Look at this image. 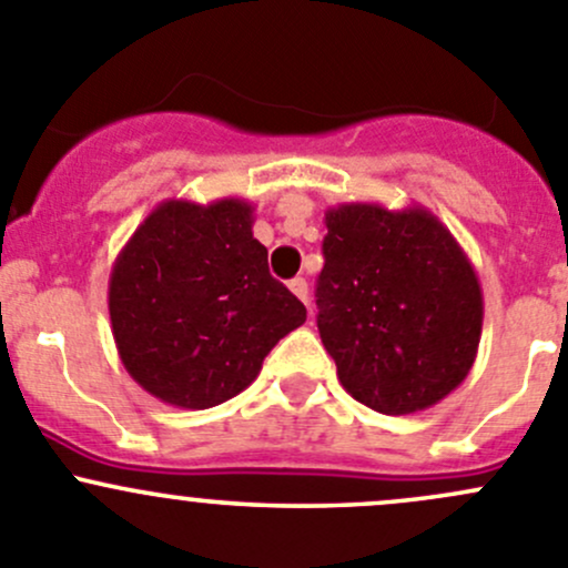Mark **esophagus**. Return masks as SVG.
Here are the masks:
<instances>
[{
	"mask_svg": "<svg viewBox=\"0 0 568 568\" xmlns=\"http://www.w3.org/2000/svg\"><path fill=\"white\" fill-rule=\"evenodd\" d=\"M288 288L294 291L296 300H302L307 307H311V288H307V280L305 277H294V280H291Z\"/></svg>",
	"mask_w": 568,
	"mask_h": 568,
	"instance_id": "34e87169",
	"label": "esophagus"
}]
</instances>
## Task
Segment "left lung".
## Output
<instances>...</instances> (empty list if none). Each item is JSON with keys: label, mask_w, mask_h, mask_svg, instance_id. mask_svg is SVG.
<instances>
[{"label": "left lung", "mask_w": 568, "mask_h": 568, "mask_svg": "<svg viewBox=\"0 0 568 568\" xmlns=\"http://www.w3.org/2000/svg\"><path fill=\"white\" fill-rule=\"evenodd\" d=\"M321 343L352 398L382 415L439 404L467 379L484 294L454 233L423 205L326 211Z\"/></svg>", "instance_id": "1"}]
</instances>
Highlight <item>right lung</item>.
Segmentation results:
<instances>
[{
	"label": "right lung",
	"mask_w": 568,
	"mask_h": 568,
	"mask_svg": "<svg viewBox=\"0 0 568 568\" xmlns=\"http://www.w3.org/2000/svg\"><path fill=\"white\" fill-rule=\"evenodd\" d=\"M252 205L164 200L114 257L109 318L131 379L181 409H209L255 382L307 311L268 274Z\"/></svg>",
	"instance_id": "right-lung-1"
}]
</instances>
